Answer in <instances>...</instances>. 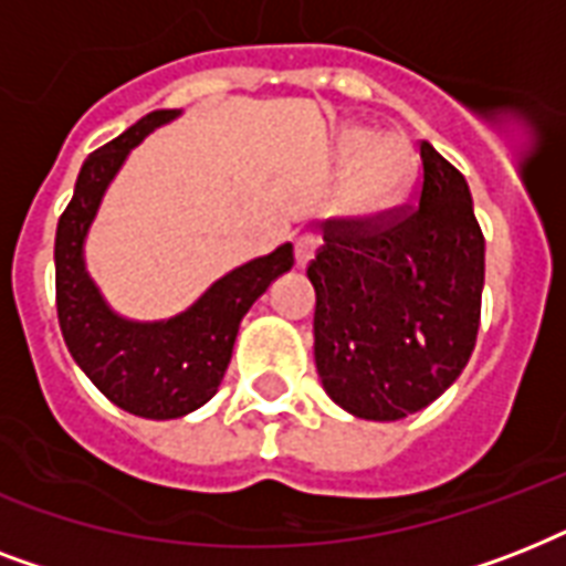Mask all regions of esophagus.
<instances>
[{
    "label": "esophagus",
    "instance_id": "1",
    "mask_svg": "<svg viewBox=\"0 0 566 566\" xmlns=\"http://www.w3.org/2000/svg\"><path fill=\"white\" fill-rule=\"evenodd\" d=\"M317 243L319 238L317 234H300L296 238V243H293V252H296V266H305L314 258V252H317Z\"/></svg>",
    "mask_w": 566,
    "mask_h": 566
}]
</instances>
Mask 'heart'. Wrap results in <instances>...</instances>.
I'll list each match as a JSON object with an SVG mask.
<instances>
[{"label":"heart","mask_w":566,"mask_h":566,"mask_svg":"<svg viewBox=\"0 0 566 566\" xmlns=\"http://www.w3.org/2000/svg\"><path fill=\"white\" fill-rule=\"evenodd\" d=\"M337 153L340 161L353 167L346 179V202L355 211H387L411 188L417 155L405 135H376L370 128H349L340 137Z\"/></svg>","instance_id":"1"}]
</instances>
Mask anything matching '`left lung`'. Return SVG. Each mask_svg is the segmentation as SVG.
<instances>
[{
  "instance_id": "8db88e82",
  "label": "left lung",
  "mask_w": 566,
  "mask_h": 566,
  "mask_svg": "<svg viewBox=\"0 0 566 566\" xmlns=\"http://www.w3.org/2000/svg\"><path fill=\"white\" fill-rule=\"evenodd\" d=\"M308 264L314 361L326 394L364 420L434 402L479 335L484 234L464 176L420 140L417 202L332 217Z\"/></svg>"
}]
</instances>
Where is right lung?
I'll return each instance as SVG.
<instances>
[{
    "label": "right lung",
    "mask_w": 566,
    "mask_h": 566,
    "mask_svg": "<svg viewBox=\"0 0 566 566\" xmlns=\"http://www.w3.org/2000/svg\"><path fill=\"white\" fill-rule=\"evenodd\" d=\"M176 114L153 111L99 146L84 161L55 234V305L66 349L111 402L146 420L185 417L217 394L240 319L275 275L293 266V247L284 243L222 275L193 308L167 323H126L111 314L84 273V234L128 149Z\"/></svg>",
    "instance_id": "add662e5"
}]
</instances>
